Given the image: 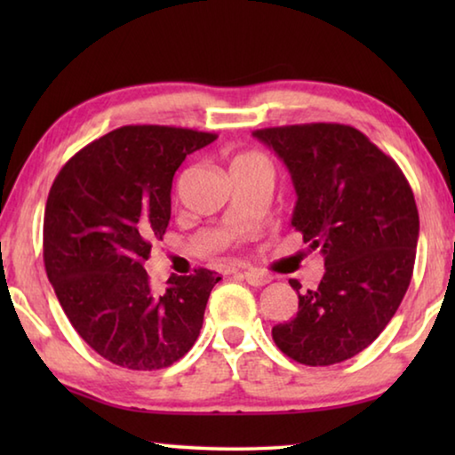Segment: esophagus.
<instances>
[{"label": "esophagus", "instance_id": "obj_1", "mask_svg": "<svg viewBox=\"0 0 455 455\" xmlns=\"http://www.w3.org/2000/svg\"><path fill=\"white\" fill-rule=\"evenodd\" d=\"M241 276H243L246 283L252 284V287H265L267 283H271V276L265 275V273H260V271H255V268H249V271L241 273Z\"/></svg>", "mask_w": 455, "mask_h": 455}]
</instances>
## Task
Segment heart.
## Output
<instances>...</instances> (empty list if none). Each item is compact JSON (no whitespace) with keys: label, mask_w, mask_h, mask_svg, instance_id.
Instances as JSON below:
<instances>
[{"label":"heart","mask_w":455,"mask_h":455,"mask_svg":"<svg viewBox=\"0 0 455 455\" xmlns=\"http://www.w3.org/2000/svg\"><path fill=\"white\" fill-rule=\"evenodd\" d=\"M260 156L255 152H244V154H238V156L233 160V163H246V160H259Z\"/></svg>","instance_id":"obj_1"}]
</instances>
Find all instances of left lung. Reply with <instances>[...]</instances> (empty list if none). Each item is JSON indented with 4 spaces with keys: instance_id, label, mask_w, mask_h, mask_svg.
Segmentation results:
<instances>
[{
    "instance_id": "1",
    "label": "left lung",
    "mask_w": 455,
    "mask_h": 455,
    "mask_svg": "<svg viewBox=\"0 0 455 455\" xmlns=\"http://www.w3.org/2000/svg\"><path fill=\"white\" fill-rule=\"evenodd\" d=\"M275 150L297 192L291 227L321 249L325 275L299 292L297 317L273 327L284 355L333 365L369 347L410 287L419 214L394 158L357 128L295 124L255 130Z\"/></svg>"
}]
</instances>
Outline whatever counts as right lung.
<instances>
[{"instance_id":"obj_1","label":"right lung","mask_w":455,"mask_h":455,"mask_svg":"<svg viewBox=\"0 0 455 455\" xmlns=\"http://www.w3.org/2000/svg\"><path fill=\"white\" fill-rule=\"evenodd\" d=\"M217 134L124 126L74 154L44 214V263L61 309L98 355L152 371L187 355L220 276L196 268L152 289L144 260L171 220L174 172Z\"/></svg>"}]
</instances>
